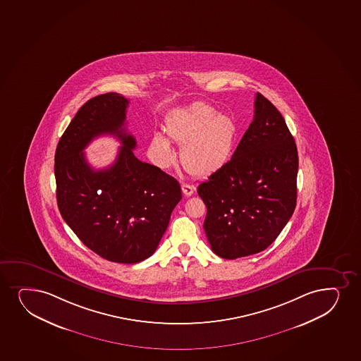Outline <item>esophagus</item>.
Returning a JSON list of instances; mask_svg holds the SVG:
<instances>
[{
	"instance_id": "obj_1",
	"label": "esophagus",
	"mask_w": 361,
	"mask_h": 361,
	"mask_svg": "<svg viewBox=\"0 0 361 361\" xmlns=\"http://www.w3.org/2000/svg\"><path fill=\"white\" fill-rule=\"evenodd\" d=\"M181 190H183V193L185 195H193V192H195V187L191 186V185H188V183H183L181 185Z\"/></svg>"
}]
</instances>
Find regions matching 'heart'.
<instances>
[{
    "instance_id": "heart-1",
    "label": "heart",
    "mask_w": 361,
    "mask_h": 361,
    "mask_svg": "<svg viewBox=\"0 0 361 361\" xmlns=\"http://www.w3.org/2000/svg\"><path fill=\"white\" fill-rule=\"evenodd\" d=\"M166 132L170 140L181 145L183 168L195 176H207L229 161L237 141L238 126L232 116L217 114L216 109L198 102L170 116ZM151 152L161 168L174 163V149L161 133L152 136Z\"/></svg>"
}]
</instances>
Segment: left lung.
Instances as JSON below:
<instances>
[{
  "label": "left lung",
  "mask_w": 361,
  "mask_h": 361,
  "mask_svg": "<svg viewBox=\"0 0 361 361\" xmlns=\"http://www.w3.org/2000/svg\"><path fill=\"white\" fill-rule=\"evenodd\" d=\"M298 156L276 107L255 98L254 121L231 161L198 186L207 207L204 231L222 259L257 254L276 240L297 200Z\"/></svg>",
  "instance_id": "8db88e82"
}]
</instances>
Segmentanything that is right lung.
Here are the masks:
<instances>
[{
    "instance_id": "1",
    "label": "right lung",
    "mask_w": 361,
    "mask_h": 361,
    "mask_svg": "<svg viewBox=\"0 0 361 361\" xmlns=\"http://www.w3.org/2000/svg\"><path fill=\"white\" fill-rule=\"evenodd\" d=\"M127 99L106 93L77 111L56 146L54 174L60 214L81 242L102 259L137 263L157 249L181 187L157 166L137 159L124 129ZM123 146L114 165L93 170L82 149L100 135Z\"/></svg>"
}]
</instances>
